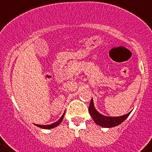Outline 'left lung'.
Returning <instances> with one entry per match:
<instances>
[{
    "label": "left lung",
    "mask_w": 152,
    "mask_h": 152,
    "mask_svg": "<svg viewBox=\"0 0 152 152\" xmlns=\"http://www.w3.org/2000/svg\"><path fill=\"white\" fill-rule=\"evenodd\" d=\"M130 113L123 116H120V117H108V116L102 115V113H99L97 110L95 108L92 99L91 100L90 106H89V113L91 116L93 120L95 121V122L98 125H100L104 128L115 127L117 125H120L129 117Z\"/></svg>",
    "instance_id": "obj_1"
}]
</instances>
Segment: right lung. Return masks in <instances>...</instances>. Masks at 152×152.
<instances>
[{"instance_id":"add662e5","label":"right lung","mask_w":152,"mask_h":152,"mask_svg":"<svg viewBox=\"0 0 152 152\" xmlns=\"http://www.w3.org/2000/svg\"><path fill=\"white\" fill-rule=\"evenodd\" d=\"M64 113H63V115L61 117V118H60L59 120L57 121H56V122L53 123V124H51V125H36V126H38V127H39V128H42V129H53V128L57 127V125H60V123L61 122L62 120H63V118H64Z\"/></svg>"}]
</instances>
